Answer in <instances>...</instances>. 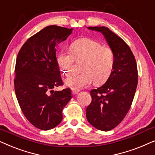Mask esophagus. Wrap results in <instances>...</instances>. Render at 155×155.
I'll return each instance as SVG.
<instances>
[{
  "mask_svg": "<svg viewBox=\"0 0 155 155\" xmlns=\"http://www.w3.org/2000/svg\"><path fill=\"white\" fill-rule=\"evenodd\" d=\"M79 92V90H72V94H73V95L75 94H77Z\"/></svg>",
  "mask_w": 155,
  "mask_h": 155,
  "instance_id": "1",
  "label": "esophagus"
}]
</instances>
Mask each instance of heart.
Listing matches in <instances>:
<instances>
[{
  "instance_id": "heart-1",
  "label": "heart",
  "mask_w": 155,
  "mask_h": 155,
  "mask_svg": "<svg viewBox=\"0 0 155 155\" xmlns=\"http://www.w3.org/2000/svg\"><path fill=\"white\" fill-rule=\"evenodd\" d=\"M71 53L61 51L56 58L58 65L63 75L68 76L73 71L75 61H82L81 73L65 80V84L73 90L86 87L93 81L99 86L107 81L114 69L115 58L111 48L88 38H80L70 46Z\"/></svg>"
}]
</instances>
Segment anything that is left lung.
I'll return each instance as SVG.
<instances>
[{
	"label": "left lung",
	"instance_id": "left-lung-1",
	"mask_svg": "<svg viewBox=\"0 0 155 155\" xmlns=\"http://www.w3.org/2000/svg\"><path fill=\"white\" fill-rule=\"evenodd\" d=\"M104 36L115 58L114 69L106 83L90 91L92 102L87 107L88 122L100 130L115 128L126 116L137 85V68L128 44L106 27H89Z\"/></svg>",
	"mask_w": 155,
	"mask_h": 155
}]
</instances>
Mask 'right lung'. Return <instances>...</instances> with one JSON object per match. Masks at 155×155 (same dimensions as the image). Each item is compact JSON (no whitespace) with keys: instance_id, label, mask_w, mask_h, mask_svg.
<instances>
[{"instance_id":"1","label":"right lung","mask_w":155,"mask_h":155,"mask_svg":"<svg viewBox=\"0 0 155 155\" xmlns=\"http://www.w3.org/2000/svg\"><path fill=\"white\" fill-rule=\"evenodd\" d=\"M73 29L51 25L23 44L16 59L15 91L22 113L42 130L52 129L63 119L62 111L72 98L71 89L54 91L63 85L56 61V46Z\"/></svg>"}]
</instances>
